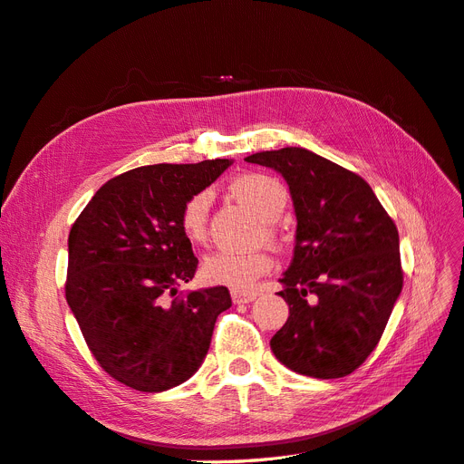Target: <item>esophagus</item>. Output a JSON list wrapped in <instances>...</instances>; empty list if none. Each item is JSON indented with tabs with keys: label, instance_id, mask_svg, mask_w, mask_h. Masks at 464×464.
<instances>
[{
	"label": "esophagus",
	"instance_id": "obj_1",
	"mask_svg": "<svg viewBox=\"0 0 464 464\" xmlns=\"http://www.w3.org/2000/svg\"><path fill=\"white\" fill-rule=\"evenodd\" d=\"M254 300H256V294L232 290V302H234V304H249V302H254Z\"/></svg>",
	"mask_w": 464,
	"mask_h": 464
}]
</instances>
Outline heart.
<instances>
[{
    "label": "heart",
    "mask_w": 464,
    "mask_h": 464,
    "mask_svg": "<svg viewBox=\"0 0 464 464\" xmlns=\"http://www.w3.org/2000/svg\"><path fill=\"white\" fill-rule=\"evenodd\" d=\"M237 199L247 203L263 220L276 218L288 201V191L273 176L251 172L232 181ZM213 201L210 189L195 191L179 208V230L191 244H205L208 236V208ZM273 257L265 249H218L203 263V276L213 285L230 286L234 290H251L257 278L269 273Z\"/></svg>",
    "instance_id": "b5f03b06"
}]
</instances>
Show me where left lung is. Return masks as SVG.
Segmentation results:
<instances>
[{
	"label": "left lung",
	"instance_id": "8db88e82",
	"mask_svg": "<svg viewBox=\"0 0 464 464\" xmlns=\"http://www.w3.org/2000/svg\"><path fill=\"white\" fill-rule=\"evenodd\" d=\"M290 188L296 246L280 278L290 315L271 350L292 372L344 377L373 353L399 294V232L366 179L302 147L256 152Z\"/></svg>",
	"mask_w": 464,
	"mask_h": 464
}]
</instances>
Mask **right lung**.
<instances>
[{
  "mask_svg": "<svg viewBox=\"0 0 464 464\" xmlns=\"http://www.w3.org/2000/svg\"><path fill=\"white\" fill-rule=\"evenodd\" d=\"M232 164L141 166L108 179L69 232L65 298L101 368L143 392L172 389L199 370L227 286L178 296L198 271L179 208Z\"/></svg>",
  "mask_w": 464,
  "mask_h": 464,
  "instance_id": "add662e5",
  "label": "right lung"
}]
</instances>
